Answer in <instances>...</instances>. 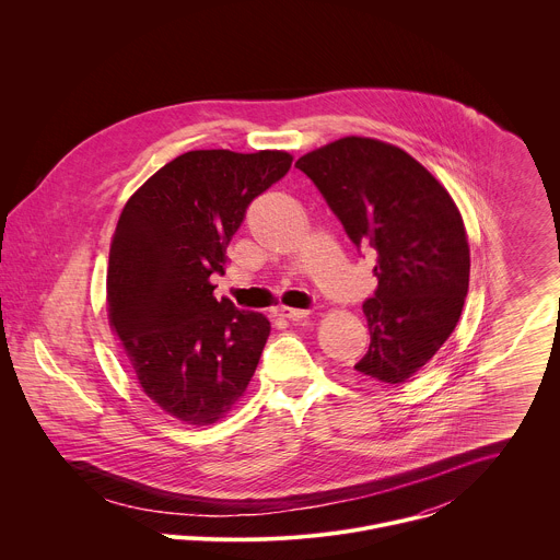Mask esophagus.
Segmentation results:
<instances>
[{
	"instance_id": "esophagus-1",
	"label": "esophagus",
	"mask_w": 560,
	"mask_h": 560,
	"mask_svg": "<svg viewBox=\"0 0 560 560\" xmlns=\"http://www.w3.org/2000/svg\"><path fill=\"white\" fill-rule=\"evenodd\" d=\"M308 315H311L308 311H298V308H287V306L273 308V317H280V319L302 320L306 319Z\"/></svg>"
}]
</instances>
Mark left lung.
<instances>
[{
    "label": "left lung",
    "mask_w": 560,
    "mask_h": 560,
    "mask_svg": "<svg viewBox=\"0 0 560 560\" xmlns=\"http://www.w3.org/2000/svg\"><path fill=\"white\" fill-rule=\"evenodd\" d=\"M358 247L377 252L362 311L371 345L353 366L402 384L448 340L470 282V245L446 187L411 155L373 138H340L295 163Z\"/></svg>",
    "instance_id": "left-lung-1"
}]
</instances>
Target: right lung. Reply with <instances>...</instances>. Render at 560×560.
<instances>
[{
    "label": "right lung",
    "instance_id": "right-lung-1",
    "mask_svg": "<svg viewBox=\"0 0 560 560\" xmlns=\"http://www.w3.org/2000/svg\"><path fill=\"white\" fill-rule=\"evenodd\" d=\"M284 151H189L125 205L109 245L107 319L144 395L205 427L240 402L269 336L260 313L213 295L247 205L280 180Z\"/></svg>",
    "mask_w": 560,
    "mask_h": 560
}]
</instances>
